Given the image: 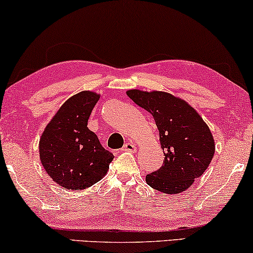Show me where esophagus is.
Instances as JSON below:
<instances>
[{"mask_svg": "<svg viewBox=\"0 0 253 253\" xmlns=\"http://www.w3.org/2000/svg\"><path fill=\"white\" fill-rule=\"evenodd\" d=\"M122 151H127V152H136V146L132 143H126L122 148Z\"/></svg>", "mask_w": 253, "mask_h": 253, "instance_id": "obj_1", "label": "esophagus"}]
</instances>
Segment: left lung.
I'll list each match as a JSON object with an SVG mask.
<instances>
[{
  "instance_id": "left-lung-1",
  "label": "left lung",
  "mask_w": 253,
  "mask_h": 253,
  "mask_svg": "<svg viewBox=\"0 0 253 253\" xmlns=\"http://www.w3.org/2000/svg\"><path fill=\"white\" fill-rule=\"evenodd\" d=\"M126 94L154 117L164 150V165L146 175V183L168 195L185 191L213 159L215 145L210 127L188 102L170 93L129 89Z\"/></svg>"
}]
</instances>
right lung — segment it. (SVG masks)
<instances>
[{"mask_svg":"<svg viewBox=\"0 0 253 253\" xmlns=\"http://www.w3.org/2000/svg\"><path fill=\"white\" fill-rule=\"evenodd\" d=\"M100 95L83 91L68 99L48 123L39 141L40 160L55 183L67 190H84L99 182L114 155L87 127Z\"/></svg>","mask_w":253,"mask_h":253,"instance_id":"add662e5","label":"right lung"}]
</instances>
